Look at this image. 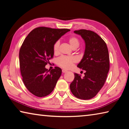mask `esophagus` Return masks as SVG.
Returning <instances> with one entry per match:
<instances>
[{"label":"esophagus","mask_w":129,"mask_h":129,"mask_svg":"<svg viewBox=\"0 0 129 129\" xmlns=\"http://www.w3.org/2000/svg\"><path fill=\"white\" fill-rule=\"evenodd\" d=\"M62 73H66V72H67V70H65V69H63L62 70Z\"/></svg>","instance_id":"esophagus-1"}]
</instances>
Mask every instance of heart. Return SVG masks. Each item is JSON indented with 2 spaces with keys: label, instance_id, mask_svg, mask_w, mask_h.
<instances>
[{
  "label": "heart",
  "instance_id": "1",
  "mask_svg": "<svg viewBox=\"0 0 129 129\" xmlns=\"http://www.w3.org/2000/svg\"><path fill=\"white\" fill-rule=\"evenodd\" d=\"M68 41L71 48L73 49H76L78 48L80 45L79 39L76 36H71L68 38ZM59 42L56 41L53 45V52L54 54H57L58 52ZM76 60L74 57L70 56H62L58 57L57 59L56 64L59 67L62 68L69 69L70 68L72 65L75 62Z\"/></svg>",
  "mask_w": 129,
  "mask_h": 129
}]
</instances>
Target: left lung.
I'll use <instances>...</instances> for the list:
<instances>
[{
    "label": "left lung",
    "instance_id": "left-lung-1",
    "mask_svg": "<svg viewBox=\"0 0 129 129\" xmlns=\"http://www.w3.org/2000/svg\"><path fill=\"white\" fill-rule=\"evenodd\" d=\"M74 33L85 41L84 54L77 67L85 72L83 77L74 73L70 89L75 96L88 100L97 95L106 82L110 69L109 50L105 41L94 31L81 29Z\"/></svg>",
    "mask_w": 129,
    "mask_h": 129
}]
</instances>
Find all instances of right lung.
I'll use <instances>...</instances> for the list:
<instances>
[{"label": "right lung", "mask_w": 129, "mask_h": 129, "mask_svg": "<svg viewBox=\"0 0 129 129\" xmlns=\"http://www.w3.org/2000/svg\"><path fill=\"white\" fill-rule=\"evenodd\" d=\"M69 31L68 28L38 27L24 39L19 54L20 73L26 88L36 96L49 95L61 76L60 68L48 71L45 65L53 57L54 43Z\"/></svg>", "instance_id": "add662e5"}]
</instances>
